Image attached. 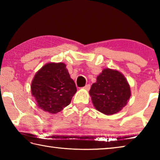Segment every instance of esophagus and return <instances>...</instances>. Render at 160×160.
I'll return each instance as SVG.
<instances>
[{
	"label": "esophagus",
	"mask_w": 160,
	"mask_h": 160,
	"mask_svg": "<svg viewBox=\"0 0 160 160\" xmlns=\"http://www.w3.org/2000/svg\"><path fill=\"white\" fill-rule=\"evenodd\" d=\"M83 89H85L86 90H89L90 89V85H86L85 87H84Z\"/></svg>",
	"instance_id": "obj_1"
}]
</instances>
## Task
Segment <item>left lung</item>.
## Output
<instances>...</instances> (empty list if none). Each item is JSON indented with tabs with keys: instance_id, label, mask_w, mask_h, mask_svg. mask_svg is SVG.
I'll list each match as a JSON object with an SVG mask.
<instances>
[{
	"instance_id": "obj_1",
	"label": "left lung",
	"mask_w": 160,
	"mask_h": 160,
	"mask_svg": "<svg viewBox=\"0 0 160 160\" xmlns=\"http://www.w3.org/2000/svg\"><path fill=\"white\" fill-rule=\"evenodd\" d=\"M95 109L105 115L121 111L131 95V87L125 76L117 70L104 68L97 77L90 90Z\"/></svg>"
}]
</instances>
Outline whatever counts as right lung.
Listing matches in <instances>:
<instances>
[{
  "label": "right lung",
  "instance_id": "add662e5",
  "mask_svg": "<svg viewBox=\"0 0 160 160\" xmlns=\"http://www.w3.org/2000/svg\"><path fill=\"white\" fill-rule=\"evenodd\" d=\"M77 92L75 82L63 63H48L35 74L31 93L39 109L56 113L70 104Z\"/></svg>",
  "mask_w": 160,
  "mask_h": 160
}]
</instances>
